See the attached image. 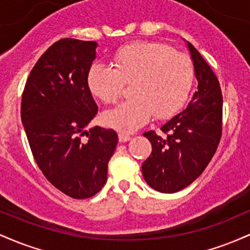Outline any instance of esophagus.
Segmentation results:
<instances>
[{
    "instance_id": "1",
    "label": "esophagus",
    "mask_w": 250,
    "mask_h": 250,
    "mask_svg": "<svg viewBox=\"0 0 250 250\" xmlns=\"http://www.w3.org/2000/svg\"><path fill=\"white\" fill-rule=\"evenodd\" d=\"M130 140H131L130 135L123 134V133L119 134V141L120 142H128V141H130Z\"/></svg>"
}]
</instances>
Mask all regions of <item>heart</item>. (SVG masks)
<instances>
[{
  "label": "heart",
  "instance_id": "heart-1",
  "mask_svg": "<svg viewBox=\"0 0 250 250\" xmlns=\"http://www.w3.org/2000/svg\"><path fill=\"white\" fill-rule=\"evenodd\" d=\"M113 63L114 67L95 63L87 77L91 93L105 103L119 99L125 83L133 82V97L103 113L102 121L107 127L134 133L154 115L160 120L173 116L187 101L193 84V64L168 45L130 43L116 51Z\"/></svg>",
  "mask_w": 250,
  "mask_h": 250
}]
</instances>
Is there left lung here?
I'll return each mask as SVG.
<instances>
[{
	"mask_svg": "<svg viewBox=\"0 0 250 250\" xmlns=\"http://www.w3.org/2000/svg\"><path fill=\"white\" fill-rule=\"evenodd\" d=\"M187 47L197 90L187 108L162 125L166 136L154 130L143 134L153 147L142 165L143 177L161 193H176L193 183L214 156L222 133L220 83L194 45L187 42Z\"/></svg>",
	"mask_w": 250,
	"mask_h": 250,
	"instance_id": "1",
	"label": "left lung"
}]
</instances>
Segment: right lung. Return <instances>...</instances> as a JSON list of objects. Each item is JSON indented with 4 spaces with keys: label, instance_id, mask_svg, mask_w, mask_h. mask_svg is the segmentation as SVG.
Wrapping results in <instances>:
<instances>
[{
    "label": "right lung",
    "instance_id": "add662e5",
    "mask_svg": "<svg viewBox=\"0 0 250 250\" xmlns=\"http://www.w3.org/2000/svg\"><path fill=\"white\" fill-rule=\"evenodd\" d=\"M96 48L95 41L55 42L34 65L22 95L21 120L34 159L51 185L73 199L101 190L119 141L113 129H85L97 113L87 82Z\"/></svg>",
    "mask_w": 250,
    "mask_h": 250
}]
</instances>
